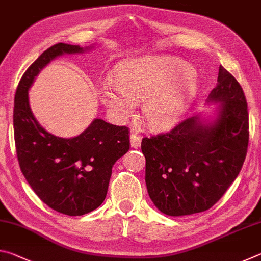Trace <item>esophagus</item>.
Listing matches in <instances>:
<instances>
[{"label":"esophagus","instance_id":"1","mask_svg":"<svg viewBox=\"0 0 261 261\" xmlns=\"http://www.w3.org/2000/svg\"><path fill=\"white\" fill-rule=\"evenodd\" d=\"M130 141L132 148H138L141 144V136L137 134V132H132L130 136Z\"/></svg>","mask_w":261,"mask_h":261}]
</instances>
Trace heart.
<instances>
[{"mask_svg":"<svg viewBox=\"0 0 261 261\" xmlns=\"http://www.w3.org/2000/svg\"><path fill=\"white\" fill-rule=\"evenodd\" d=\"M198 92L193 69L174 57H143L122 62L114 79L100 88V98L113 116L124 121L144 102L147 123L156 129L174 125Z\"/></svg>","mask_w":261,"mask_h":261,"instance_id":"heart-1","label":"heart"}]
</instances>
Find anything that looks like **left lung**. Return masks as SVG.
Here are the masks:
<instances>
[{"label":"left lung","instance_id":"8db88e82","mask_svg":"<svg viewBox=\"0 0 261 261\" xmlns=\"http://www.w3.org/2000/svg\"><path fill=\"white\" fill-rule=\"evenodd\" d=\"M210 101L221 102L218 118L198 116L165 134L145 137L147 191L159 211L170 216L200 213L223 196L240 174L249 145V113L237 79L220 67Z\"/></svg>","mask_w":261,"mask_h":261}]
</instances>
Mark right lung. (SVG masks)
I'll use <instances>...</instances> for the list:
<instances>
[{
    "label": "right lung",
    "instance_id": "add662e5",
    "mask_svg": "<svg viewBox=\"0 0 261 261\" xmlns=\"http://www.w3.org/2000/svg\"><path fill=\"white\" fill-rule=\"evenodd\" d=\"M79 46L56 43L35 60L15 94L14 129L17 158L24 177L40 199L59 213L84 215L102 204L114 163L130 148L129 127L96 118L74 138H60L42 129L31 112L29 90L40 70Z\"/></svg>",
    "mask_w": 261,
    "mask_h": 261
}]
</instances>
